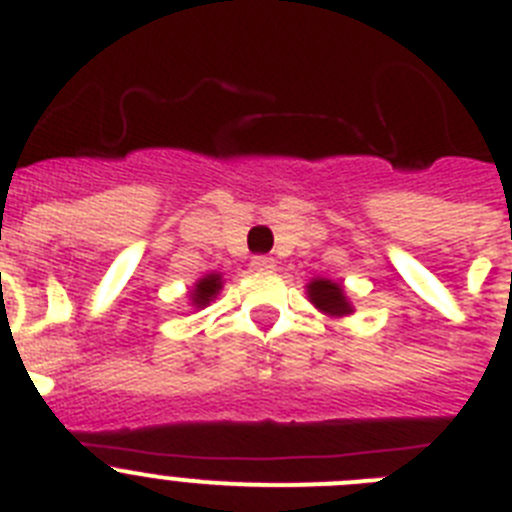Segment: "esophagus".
Returning a JSON list of instances; mask_svg holds the SVG:
<instances>
[{"mask_svg":"<svg viewBox=\"0 0 512 512\" xmlns=\"http://www.w3.org/2000/svg\"><path fill=\"white\" fill-rule=\"evenodd\" d=\"M277 266V261L271 259V256H253L251 259V269L253 271H271Z\"/></svg>","mask_w":512,"mask_h":512,"instance_id":"esophagus-1","label":"esophagus"}]
</instances>
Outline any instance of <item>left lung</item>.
<instances>
[{
	"mask_svg": "<svg viewBox=\"0 0 512 512\" xmlns=\"http://www.w3.org/2000/svg\"><path fill=\"white\" fill-rule=\"evenodd\" d=\"M307 297L320 312L325 315H333V318H343V315H351L354 307L348 302L346 292L338 282H330V279H312L307 284Z\"/></svg>",
	"mask_w": 512,
	"mask_h": 512,
	"instance_id": "1",
	"label": "left lung"
}]
</instances>
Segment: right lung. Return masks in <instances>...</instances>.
Segmentation results:
<instances>
[{"instance_id": "1", "label": "right lung", "mask_w": 512, "mask_h": 512, "mask_svg": "<svg viewBox=\"0 0 512 512\" xmlns=\"http://www.w3.org/2000/svg\"><path fill=\"white\" fill-rule=\"evenodd\" d=\"M223 289V277L220 274H207V277H202L200 282L194 284V289L189 292V297H192V305L194 307H207L212 300H215V295Z\"/></svg>"}]
</instances>
